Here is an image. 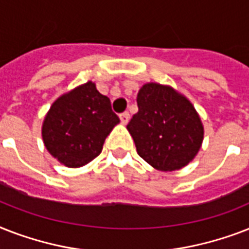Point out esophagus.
Returning <instances> with one entry per match:
<instances>
[{
  "instance_id": "34e87169",
  "label": "esophagus",
  "mask_w": 249,
  "mask_h": 249,
  "mask_svg": "<svg viewBox=\"0 0 249 249\" xmlns=\"http://www.w3.org/2000/svg\"><path fill=\"white\" fill-rule=\"evenodd\" d=\"M129 117H130V115H129V112H126V111L123 113H120V120L123 124H126V123H128Z\"/></svg>"
}]
</instances>
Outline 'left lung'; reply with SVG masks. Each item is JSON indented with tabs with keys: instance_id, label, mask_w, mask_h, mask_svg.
<instances>
[{
	"instance_id": "obj_1",
	"label": "left lung",
	"mask_w": 249,
	"mask_h": 249,
	"mask_svg": "<svg viewBox=\"0 0 249 249\" xmlns=\"http://www.w3.org/2000/svg\"><path fill=\"white\" fill-rule=\"evenodd\" d=\"M138 112L126 125L137 152L163 172L181 169L196 155L203 125L194 106L169 86L150 83L137 95Z\"/></svg>"
}]
</instances>
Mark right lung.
<instances>
[{
	"instance_id": "right-lung-1",
	"label": "right lung",
	"mask_w": 249,
	"mask_h": 249,
	"mask_svg": "<svg viewBox=\"0 0 249 249\" xmlns=\"http://www.w3.org/2000/svg\"><path fill=\"white\" fill-rule=\"evenodd\" d=\"M119 121L108 98L89 81L53 103L42 125V138L54 158L77 168L101 154L106 137Z\"/></svg>"
}]
</instances>
